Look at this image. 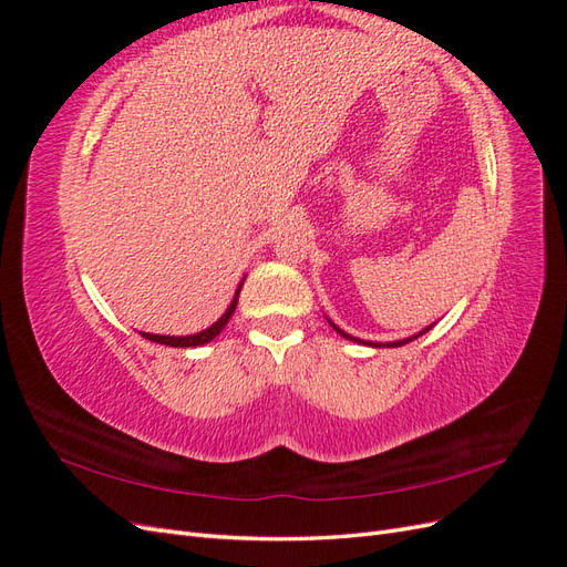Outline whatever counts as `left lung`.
Segmentation results:
<instances>
[{
	"mask_svg": "<svg viewBox=\"0 0 567 567\" xmlns=\"http://www.w3.org/2000/svg\"><path fill=\"white\" fill-rule=\"evenodd\" d=\"M329 323L333 326V329L342 336V338H348V340H354V342H362V346H369V348H400V346H406V342H411L414 338H419V336H423L425 331H431V326H427V329H423L421 333H416V336H411V338H404V340H394V342H371V340H359V338H354V336H350V333H346L342 329H338V326L329 319Z\"/></svg>",
	"mask_w": 567,
	"mask_h": 567,
	"instance_id": "1",
	"label": "left lung"
}]
</instances>
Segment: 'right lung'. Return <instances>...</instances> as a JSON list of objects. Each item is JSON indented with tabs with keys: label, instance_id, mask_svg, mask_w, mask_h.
I'll return each instance as SVG.
<instances>
[{
	"label": "right lung",
	"instance_id": "obj_1",
	"mask_svg": "<svg viewBox=\"0 0 567 567\" xmlns=\"http://www.w3.org/2000/svg\"><path fill=\"white\" fill-rule=\"evenodd\" d=\"M241 286H244V281L238 284L236 293H234V300H231V305L227 307V312L221 315V317L210 326V329H205V331L194 333V336H158V333H142V336H144L146 340L161 342V346H169V348H198V346H205V342H210L215 336H219L221 329H225V326H227V321L231 319V315H234V310H236V305H238V296H241Z\"/></svg>",
	"mask_w": 567,
	"mask_h": 567
}]
</instances>
